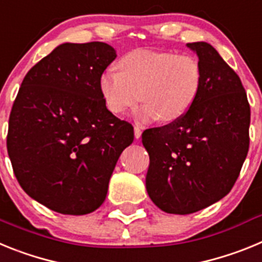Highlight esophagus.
Listing matches in <instances>:
<instances>
[{"label": "esophagus", "mask_w": 262, "mask_h": 262, "mask_svg": "<svg viewBox=\"0 0 262 262\" xmlns=\"http://www.w3.org/2000/svg\"><path fill=\"white\" fill-rule=\"evenodd\" d=\"M134 135H135V139H140V136H142V129H140V127H134Z\"/></svg>", "instance_id": "34e87169"}]
</instances>
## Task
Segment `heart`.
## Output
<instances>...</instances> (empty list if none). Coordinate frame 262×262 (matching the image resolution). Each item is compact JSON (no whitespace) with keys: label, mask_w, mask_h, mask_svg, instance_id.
<instances>
[{"label":"heart","mask_w":262,"mask_h":262,"mask_svg":"<svg viewBox=\"0 0 262 262\" xmlns=\"http://www.w3.org/2000/svg\"><path fill=\"white\" fill-rule=\"evenodd\" d=\"M118 69L99 76L103 103L110 113L122 115L142 98L144 103L134 114L142 124L184 117L202 86V66L187 53L139 48L120 57Z\"/></svg>","instance_id":"heart-1"}]
</instances>
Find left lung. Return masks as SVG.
<instances>
[{
    "label": "left lung",
    "instance_id": "left-lung-1",
    "mask_svg": "<svg viewBox=\"0 0 262 262\" xmlns=\"http://www.w3.org/2000/svg\"><path fill=\"white\" fill-rule=\"evenodd\" d=\"M202 66V86L184 117L145 129V187L168 214H193L230 193L249 148V108L239 76L206 41L187 43Z\"/></svg>",
    "mask_w": 262,
    "mask_h": 262
}]
</instances>
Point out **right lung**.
<instances>
[{"instance_id":"1","label":"right lung","mask_w":262,"mask_h":262,"mask_svg":"<svg viewBox=\"0 0 262 262\" xmlns=\"http://www.w3.org/2000/svg\"><path fill=\"white\" fill-rule=\"evenodd\" d=\"M117 57L102 41L62 43L32 67L9 118L8 154L32 200L85 215L102 205L134 127L106 108L99 76Z\"/></svg>"}]
</instances>
